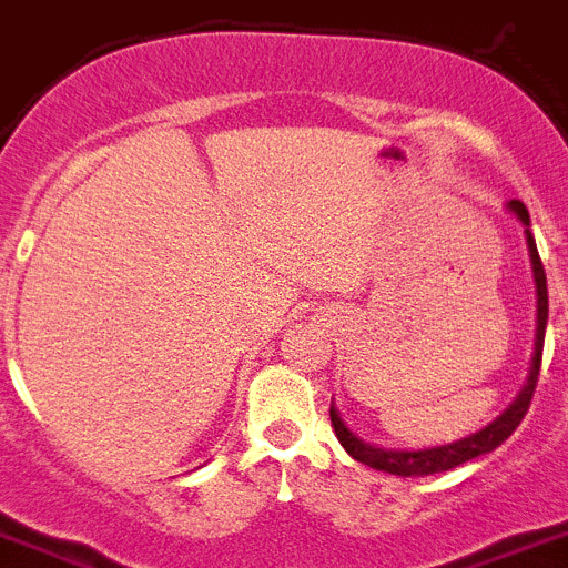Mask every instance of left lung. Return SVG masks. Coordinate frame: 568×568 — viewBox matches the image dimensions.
<instances>
[{"mask_svg":"<svg viewBox=\"0 0 568 568\" xmlns=\"http://www.w3.org/2000/svg\"><path fill=\"white\" fill-rule=\"evenodd\" d=\"M508 211L525 224L527 235V250H530V263H532V280H536V296H538V313H536V355L530 363V377L527 385L519 390L514 402L508 405V410L499 413L488 427H483L480 433H471V436L460 438V442L444 444V447H430V449H385L366 444L363 438H357L355 433L341 422L335 405H329V422H333V430L338 436L341 447L352 455L361 464L372 466L377 471H388L396 477H424V475H438V471H449L455 466L466 464V460H475L480 455L494 453L503 442H508L510 433L516 430L525 418L527 407H530L532 394H536L538 372H541V355H544V333H547V316H549V296H547V274H544V263L538 257L536 239L530 233V213L521 205L519 200L508 202Z\"/></svg>","mask_w":568,"mask_h":568,"instance_id":"obj_1","label":"left lung"}]
</instances>
